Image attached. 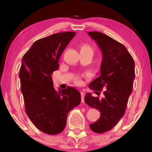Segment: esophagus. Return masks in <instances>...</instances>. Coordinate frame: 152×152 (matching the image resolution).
Segmentation results:
<instances>
[{"instance_id":"1","label":"esophagus","mask_w":152,"mask_h":152,"mask_svg":"<svg viewBox=\"0 0 152 152\" xmlns=\"http://www.w3.org/2000/svg\"><path fill=\"white\" fill-rule=\"evenodd\" d=\"M81 94V101L82 102H84V92H80Z\"/></svg>"}]
</instances>
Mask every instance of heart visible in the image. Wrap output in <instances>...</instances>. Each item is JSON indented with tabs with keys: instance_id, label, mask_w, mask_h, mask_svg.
<instances>
[{
	"instance_id": "1",
	"label": "heart",
	"mask_w": 152,
	"mask_h": 152,
	"mask_svg": "<svg viewBox=\"0 0 152 152\" xmlns=\"http://www.w3.org/2000/svg\"><path fill=\"white\" fill-rule=\"evenodd\" d=\"M80 53H93L92 47L89 43H82L80 45ZM74 81L78 84H82V82H83L82 77L80 76H76L74 78Z\"/></svg>"
}]
</instances>
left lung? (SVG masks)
Wrapping results in <instances>:
<instances>
[{
    "label": "left lung",
    "instance_id": "obj_1",
    "mask_svg": "<svg viewBox=\"0 0 152 152\" xmlns=\"http://www.w3.org/2000/svg\"><path fill=\"white\" fill-rule=\"evenodd\" d=\"M102 52L101 75L89 87L100 96L87 93L84 101L91 107L101 112V117L90 125L91 130L102 133L111 129L124 115L127 101L132 91L135 78V63L127 48L109 36L98 31L88 32Z\"/></svg>",
    "mask_w": 152,
    "mask_h": 152
}]
</instances>
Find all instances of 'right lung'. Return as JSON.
Instances as JSON below:
<instances>
[{"mask_svg":"<svg viewBox=\"0 0 152 152\" xmlns=\"http://www.w3.org/2000/svg\"><path fill=\"white\" fill-rule=\"evenodd\" d=\"M76 33H55L33 43L25 53L19 70L25 111L37 129L49 135L64 129L68 113L81 101L73 87L57 92L51 75L59 68V58Z\"/></svg>","mask_w":152,"mask_h":152,"instance_id":"obj_1","label":"right lung"}]
</instances>
